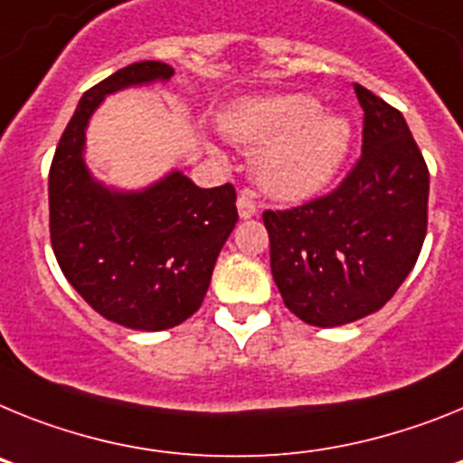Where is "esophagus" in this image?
<instances>
[{"instance_id":"1","label":"esophagus","mask_w":463,"mask_h":463,"mask_svg":"<svg viewBox=\"0 0 463 463\" xmlns=\"http://www.w3.org/2000/svg\"><path fill=\"white\" fill-rule=\"evenodd\" d=\"M256 212H259V207H256L254 198L247 191H240V195H237V214H240V219H251V216H256Z\"/></svg>"}]
</instances>
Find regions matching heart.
Returning a JSON list of instances; mask_svg holds the SVG:
<instances>
[{
    "label": "heart",
    "instance_id": "obj_1",
    "mask_svg": "<svg viewBox=\"0 0 463 463\" xmlns=\"http://www.w3.org/2000/svg\"><path fill=\"white\" fill-rule=\"evenodd\" d=\"M221 130L231 142L256 148V182L279 200H307L324 191L352 142L349 120L321 111L309 95L244 99L221 116Z\"/></svg>",
    "mask_w": 463,
    "mask_h": 463
}]
</instances>
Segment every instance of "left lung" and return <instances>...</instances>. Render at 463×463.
<instances>
[{"label": "left lung", "mask_w": 463, "mask_h": 463, "mask_svg": "<svg viewBox=\"0 0 463 463\" xmlns=\"http://www.w3.org/2000/svg\"><path fill=\"white\" fill-rule=\"evenodd\" d=\"M361 158L333 193L265 212L270 268L284 305L309 326L373 315L415 268L426 237L429 170L403 114L354 86Z\"/></svg>", "instance_id": "obj_1"}]
</instances>
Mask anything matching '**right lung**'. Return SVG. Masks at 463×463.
<instances>
[{
  "label": "right lung",
  "mask_w": 463,
  "mask_h": 463,
  "mask_svg": "<svg viewBox=\"0 0 463 463\" xmlns=\"http://www.w3.org/2000/svg\"><path fill=\"white\" fill-rule=\"evenodd\" d=\"M172 74L170 64L144 60L83 92L48 175L60 270L95 312L135 331H165L198 312L237 223L231 184L200 188L172 170L151 186L123 191L88 170L86 130L104 98L167 83Z\"/></svg>",
  "instance_id": "add662e5"
}]
</instances>
